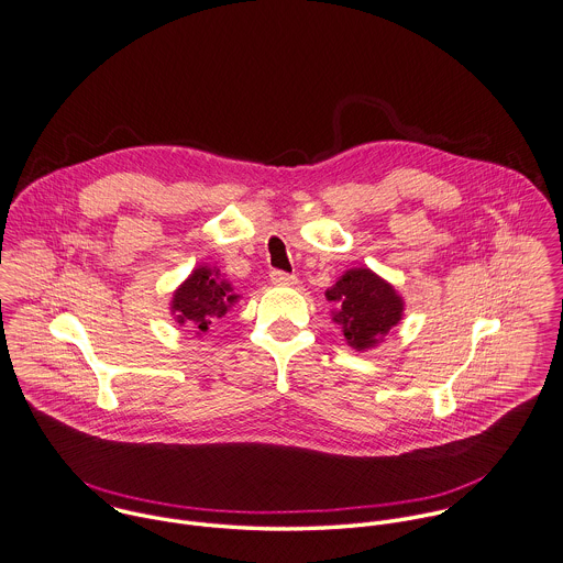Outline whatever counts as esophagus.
Returning a JSON list of instances; mask_svg holds the SVG:
<instances>
[{"label":"esophagus","mask_w":563,"mask_h":563,"mask_svg":"<svg viewBox=\"0 0 563 563\" xmlns=\"http://www.w3.org/2000/svg\"><path fill=\"white\" fill-rule=\"evenodd\" d=\"M269 280H272L274 285H296V283H298V278H296L294 274H287V272H283V269H272V272H269Z\"/></svg>","instance_id":"1"}]
</instances>
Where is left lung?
Wrapping results in <instances>:
<instances>
[{"instance_id":"obj_1","label":"left lung","mask_w":563,"mask_h":563,"mask_svg":"<svg viewBox=\"0 0 563 563\" xmlns=\"http://www.w3.org/2000/svg\"><path fill=\"white\" fill-rule=\"evenodd\" d=\"M327 296L338 302L335 322L343 327V338L356 350L378 343L402 318L400 296L369 269L345 272Z\"/></svg>"}]
</instances>
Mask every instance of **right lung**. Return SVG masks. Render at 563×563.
Here are the masks:
<instances>
[{
    "instance_id": "add662e5",
    "label": "right lung",
    "mask_w": 563,
    "mask_h": 563,
    "mask_svg": "<svg viewBox=\"0 0 563 563\" xmlns=\"http://www.w3.org/2000/svg\"><path fill=\"white\" fill-rule=\"evenodd\" d=\"M236 300L232 287L209 267H198L174 294L172 311L178 324L207 331L216 320L225 316L228 307Z\"/></svg>"
}]
</instances>
